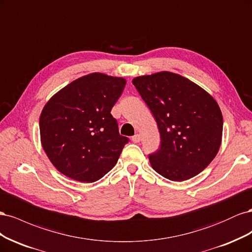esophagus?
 <instances>
[{
  "mask_svg": "<svg viewBox=\"0 0 252 252\" xmlns=\"http://www.w3.org/2000/svg\"><path fill=\"white\" fill-rule=\"evenodd\" d=\"M141 141V135L140 134H135L132 136V142L133 143H139Z\"/></svg>",
  "mask_w": 252,
  "mask_h": 252,
  "instance_id": "esophagus-1",
  "label": "esophagus"
}]
</instances>
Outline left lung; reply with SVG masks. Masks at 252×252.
<instances>
[{"label": "left lung", "instance_id": "1", "mask_svg": "<svg viewBox=\"0 0 252 252\" xmlns=\"http://www.w3.org/2000/svg\"><path fill=\"white\" fill-rule=\"evenodd\" d=\"M133 85L158 123L161 146L149 162L164 178L182 182L195 177L217 156L223 116L209 94L168 71L133 79Z\"/></svg>", "mask_w": 252, "mask_h": 252}]
</instances>
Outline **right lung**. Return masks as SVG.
Returning <instances> with one entry per match:
<instances>
[{"instance_id": "1", "label": "right lung", "mask_w": 252, "mask_h": 252, "mask_svg": "<svg viewBox=\"0 0 252 252\" xmlns=\"http://www.w3.org/2000/svg\"><path fill=\"white\" fill-rule=\"evenodd\" d=\"M126 81L91 73L53 95L41 113L42 146L66 177L93 183L117 164L127 136L110 113Z\"/></svg>"}]
</instances>
